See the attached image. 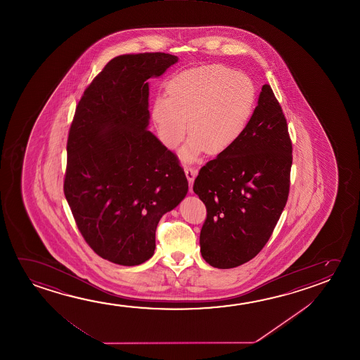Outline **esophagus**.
<instances>
[{
  "mask_svg": "<svg viewBox=\"0 0 360 360\" xmlns=\"http://www.w3.org/2000/svg\"><path fill=\"white\" fill-rule=\"evenodd\" d=\"M184 173L187 176V179H188L189 184H191V191H192V183H193L195 176L198 174V171L193 168V167H186L184 168Z\"/></svg>",
  "mask_w": 360,
  "mask_h": 360,
  "instance_id": "34e87169",
  "label": "esophagus"
}]
</instances>
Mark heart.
Returning <instances> with one entry per match:
<instances>
[{"mask_svg": "<svg viewBox=\"0 0 360 360\" xmlns=\"http://www.w3.org/2000/svg\"><path fill=\"white\" fill-rule=\"evenodd\" d=\"M168 96H158L150 108L160 142L173 150L191 134L179 155L193 162L205 150L219 155L238 141L253 115L255 83L221 65H205L174 75Z\"/></svg>", "mask_w": 360, "mask_h": 360, "instance_id": "b5f03b06", "label": "heart"}]
</instances>
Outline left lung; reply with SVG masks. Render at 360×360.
<instances>
[{
  "label": "left lung",
  "mask_w": 360,
  "mask_h": 360,
  "mask_svg": "<svg viewBox=\"0 0 360 360\" xmlns=\"http://www.w3.org/2000/svg\"><path fill=\"white\" fill-rule=\"evenodd\" d=\"M290 167L287 121L264 84L238 141L202 167L194 181V193L207 208L200 244L210 266H242L266 245L287 203Z\"/></svg>",
  "instance_id": "1"
}]
</instances>
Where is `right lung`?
I'll return each mask as SVG.
<instances>
[{"instance_id":"obj_1","label":"right lung","mask_w":360,"mask_h":360,"mask_svg":"<svg viewBox=\"0 0 360 360\" xmlns=\"http://www.w3.org/2000/svg\"><path fill=\"white\" fill-rule=\"evenodd\" d=\"M177 62L162 52L117 56L84 91L70 128L65 195L84 240L115 264L150 259L158 221L188 192L177 157L148 131V79Z\"/></svg>"}]
</instances>
